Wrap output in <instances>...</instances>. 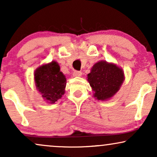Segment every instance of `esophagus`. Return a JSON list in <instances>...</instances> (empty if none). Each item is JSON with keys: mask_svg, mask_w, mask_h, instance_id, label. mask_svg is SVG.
I'll return each mask as SVG.
<instances>
[{"mask_svg": "<svg viewBox=\"0 0 157 157\" xmlns=\"http://www.w3.org/2000/svg\"><path fill=\"white\" fill-rule=\"evenodd\" d=\"M82 73L81 72V71H74L73 73V75L74 77H80L82 76Z\"/></svg>", "mask_w": 157, "mask_h": 157, "instance_id": "34e87169", "label": "esophagus"}]
</instances>
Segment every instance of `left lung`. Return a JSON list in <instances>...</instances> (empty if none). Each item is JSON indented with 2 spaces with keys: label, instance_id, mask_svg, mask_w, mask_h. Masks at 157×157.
<instances>
[{
  "label": "left lung",
  "instance_id": "1",
  "mask_svg": "<svg viewBox=\"0 0 157 157\" xmlns=\"http://www.w3.org/2000/svg\"><path fill=\"white\" fill-rule=\"evenodd\" d=\"M87 80L98 100H107L119 90L124 80L123 70L115 64L100 61L93 65Z\"/></svg>",
  "mask_w": 157,
  "mask_h": 157
}]
</instances>
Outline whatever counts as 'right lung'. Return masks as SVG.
<instances>
[{
	"instance_id": "right-lung-1",
	"label": "right lung",
	"mask_w": 157,
	"mask_h": 157,
	"mask_svg": "<svg viewBox=\"0 0 157 157\" xmlns=\"http://www.w3.org/2000/svg\"><path fill=\"white\" fill-rule=\"evenodd\" d=\"M34 78L36 89L50 104L55 103L65 93L66 78L57 62L38 67L35 71Z\"/></svg>"
}]
</instances>
